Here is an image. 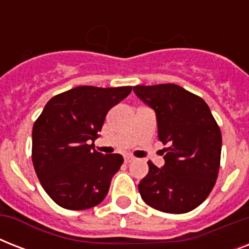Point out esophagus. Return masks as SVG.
Returning a JSON list of instances; mask_svg holds the SVG:
<instances>
[{
  "label": "esophagus",
  "mask_w": 249,
  "mask_h": 249,
  "mask_svg": "<svg viewBox=\"0 0 249 249\" xmlns=\"http://www.w3.org/2000/svg\"><path fill=\"white\" fill-rule=\"evenodd\" d=\"M133 160H134V158H133V156H130V155H125L124 156V161L126 164L130 163V161H133Z\"/></svg>",
  "instance_id": "34e87169"
}]
</instances>
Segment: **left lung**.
Listing matches in <instances>:
<instances>
[{"label": "left lung", "instance_id": "left-lung-1", "mask_svg": "<svg viewBox=\"0 0 249 249\" xmlns=\"http://www.w3.org/2000/svg\"><path fill=\"white\" fill-rule=\"evenodd\" d=\"M156 113L158 137L168 147L165 164L148 161L138 190L143 201L160 212L186 213L207 199L216 183L221 159L220 126L200 97L174 84L133 88Z\"/></svg>", "mask_w": 249, "mask_h": 249}]
</instances>
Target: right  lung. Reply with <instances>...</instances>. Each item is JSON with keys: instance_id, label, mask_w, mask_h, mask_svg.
Here are the masks:
<instances>
[{"instance_id": "add662e5", "label": "right lung", "mask_w": 249, "mask_h": 249, "mask_svg": "<svg viewBox=\"0 0 249 249\" xmlns=\"http://www.w3.org/2000/svg\"><path fill=\"white\" fill-rule=\"evenodd\" d=\"M132 86H77L53 97L32 130V161L41 185L62 208L83 211L106 197L120 154L94 150L106 115Z\"/></svg>"}]
</instances>
